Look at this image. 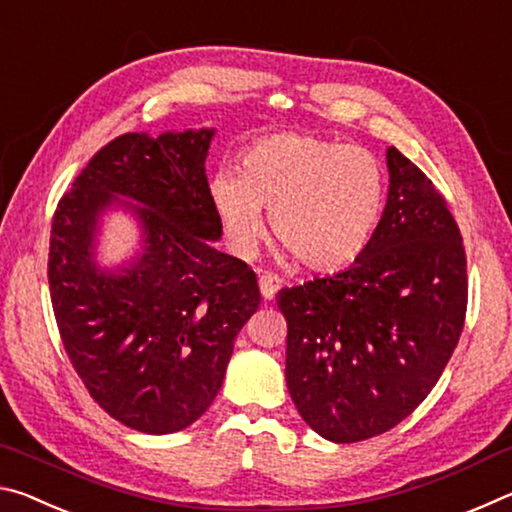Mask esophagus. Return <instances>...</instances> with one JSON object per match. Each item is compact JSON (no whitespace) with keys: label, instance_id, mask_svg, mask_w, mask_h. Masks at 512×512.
<instances>
[{"label":"esophagus","instance_id":"1","mask_svg":"<svg viewBox=\"0 0 512 512\" xmlns=\"http://www.w3.org/2000/svg\"><path fill=\"white\" fill-rule=\"evenodd\" d=\"M280 289H282V277L280 275H275V273L259 275V291H262L264 300H273Z\"/></svg>","mask_w":512,"mask_h":512}]
</instances>
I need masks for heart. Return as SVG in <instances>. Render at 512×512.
<instances>
[{
    "label": "heart",
    "instance_id": "1",
    "mask_svg": "<svg viewBox=\"0 0 512 512\" xmlns=\"http://www.w3.org/2000/svg\"><path fill=\"white\" fill-rule=\"evenodd\" d=\"M210 194L239 255H250L262 241L266 210L275 239L302 266L334 273L359 259L377 230L386 176L361 146L277 133L241 155L239 173H216Z\"/></svg>",
    "mask_w": 512,
    "mask_h": 512
}]
</instances>
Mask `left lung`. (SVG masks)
Segmentation results:
<instances>
[{"label":"left lung","instance_id":"obj_1","mask_svg":"<svg viewBox=\"0 0 512 512\" xmlns=\"http://www.w3.org/2000/svg\"><path fill=\"white\" fill-rule=\"evenodd\" d=\"M386 167L384 214L359 259L277 293L291 400L332 443L379 436L418 409L465 320V248L445 198L395 146Z\"/></svg>","mask_w":512,"mask_h":512}]
</instances>
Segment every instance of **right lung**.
<instances>
[{
  "mask_svg": "<svg viewBox=\"0 0 512 512\" xmlns=\"http://www.w3.org/2000/svg\"><path fill=\"white\" fill-rule=\"evenodd\" d=\"M214 133L117 137L51 223L49 289L67 357L103 411L153 436L210 409L237 334L262 302L255 273L214 248L223 235L205 176ZM110 211L141 228L136 255L117 267L98 264Z\"/></svg>",
  "mask_w": 512,
  "mask_h": 512,
  "instance_id": "1",
  "label": "right lung"
}]
</instances>
